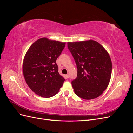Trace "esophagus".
Returning <instances> with one entry per match:
<instances>
[{"label": "esophagus", "mask_w": 133, "mask_h": 133, "mask_svg": "<svg viewBox=\"0 0 133 133\" xmlns=\"http://www.w3.org/2000/svg\"><path fill=\"white\" fill-rule=\"evenodd\" d=\"M66 76L67 78H69V74H66Z\"/></svg>", "instance_id": "obj_1"}]
</instances>
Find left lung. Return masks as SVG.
Wrapping results in <instances>:
<instances>
[{
    "label": "left lung",
    "mask_w": 133,
    "mask_h": 133,
    "mask_svg": "<svg viewBox=\"0 0 133 133\" xmlns=\"http://www.w3.org/2000/svg\"><path fill=\"white\" fill-rule=\"evenodd\" d=\"M68 48L77 68V77L71 82L75 94L86 100L98 97L110 80L112 63L109 55L92 40L68 42Z\"/></svg>",
    "instance_id": "8db88e82"
}]
</instances>
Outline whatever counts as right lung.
Returning a JSON list of instances; mask_svg holds the SVG:
<instances>
[{"instance_id":"right-lung-1","label":"right lung","mask_w":133,"mask_h":133,"mask_svg":"<svg viewBox=\"0 0 133 133\" xmlns=\"http://www.w3.org/2000/svg\"><path fill=\"white\" fill-rule=\"evenodd\" d=\"M65 46V43L42 38L32 44L25 55V80L30 89L42 97H51L63 85L65 79L59 74L56 60Z\"/></svg>"}]
</instances>
